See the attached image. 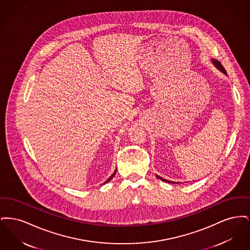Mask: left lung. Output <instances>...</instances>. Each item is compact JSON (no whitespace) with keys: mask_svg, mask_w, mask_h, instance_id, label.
<instances>
[{"mask_svg":"<svg viewBox=\"0 0 250 250\" xmlns=\"http://www.w3.org/2000/svg\"><path fill=\"white\" fill-rule=\"evenodd\" d=\"M212 62H213V64H214V66L218 69V70H220V71L222 72V73H224L225 75H227L226 70H225V68L222 66V64L217 61V60H212ZM156 177L158 179H160V180H162V181H164V182H167V183H174V182H171V181H167V180H165V179L161 178V177H159L158 175H156Z\"/></svg>","mask_w":250,"mask_h":250,"instance_id":"1","label":"left lung"}]
</instances>
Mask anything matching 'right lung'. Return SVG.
Here are the masks:
<instances>
[{
  "label": "right lung",
  "mask_w": 250,
  "mask_h": 250,
  "mask_svg": "<svg viewBox=\"0 0 250 250\" xmlns=\"http://www.w3.org/2000/svg\"><path fill=\"white\" fill-rule=\"evenodd\" d=\"M115 173H116V170H115V171H114V172H113V174H112V175H111V176H110V177H109V178L107 179V181H106V182H105V183H104V184H106V183H107V182H109V181H110V180H111V179H112V177H113V176H114V175H115Z\"/></svg>",
  "instance_id": "1"
}]
</instances>
